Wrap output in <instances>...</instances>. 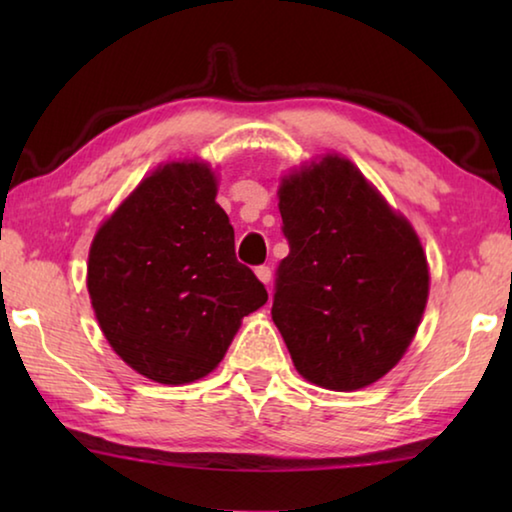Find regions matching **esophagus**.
Returning <instances> with one entry per match:
<instances>
[{
    "mask_svg": "<svg viewBox=\"0 0 512 512\" xmlns=\"http://www.w3.org/2000/svg\"><path fill=\"white\" fill-rule=\"evenodd\" d=\"M255 275L259 277V282L266 284V287H268V284H271V277H273L271 266H257L255 268Z\"/></svg>",
    "mask_w": 512,
    "mask_h": 512,
    "instance_id": "34e87169",
    "label": "esophagus"
}]
</instances>
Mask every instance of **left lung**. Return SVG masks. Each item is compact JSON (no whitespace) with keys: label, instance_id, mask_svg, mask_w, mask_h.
Returning <instances> with one entry per match:
<instances>
[{"label":"left lung","instance_id":"8db88e82","mask_svg":"<svg viewBox=\"0 0 512 512\" xmlns=\"http://www.w3.org/2000/svg\"><path fill=\"white\" fill-rule=\"evenodd\" d=\"M289 255L277 266L273 323L311 384L357 391L409 348L427 307V257L350 160L325 155L280 185Z\"/></svg>","mask_w":512,"mask_h":512}]
</instances>
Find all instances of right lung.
Here are the masks:
<instances>
[{
  "mask_svg": "<svg viewBox=\"0 0 512 512\" xmlns=\"http://www.w3.org/2000/svg\"><path fill=\"white\" fill-rule=\"evenodd\" d=\"M203 162L155 169L101 225L88 291L99 327L128 366L189 384L219 366L241 318L268 300L235 257V230Z\"/></svg>",
  "mask_w": 512,
  "mask_h": 512,
  "instance_id": "obj_1",
  "label": "right lung"
}]
</instances>
